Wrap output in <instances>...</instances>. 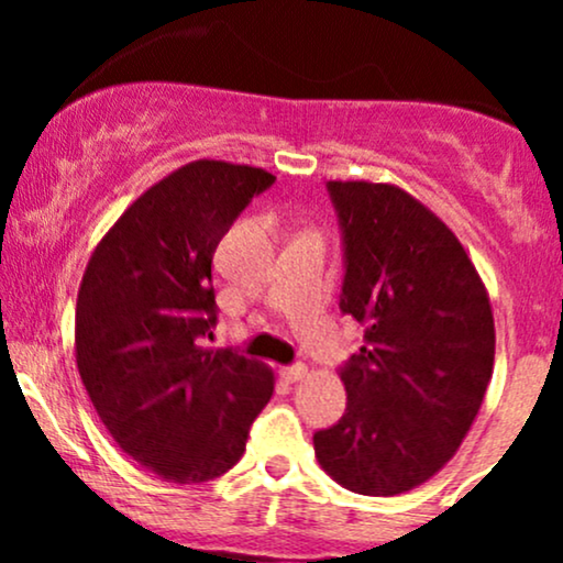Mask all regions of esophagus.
<instances>
[{
	"instance_id": "esophagus-1",
	"label": "esophagus",
	"mask_w": 563,
	"mask_h": 563,
	"mask_svg": "<svg viewBox=\"0 0 563 563\" xmlns=\"http://www.w3.org/2000/svg\"><path fill=\"white\" fill-rule=\"evenodd\" d=\"M303 376H307V367H303V365L280 367V378L286 380V384H296V380H301Z\"/></svg>"
}]
</instances>
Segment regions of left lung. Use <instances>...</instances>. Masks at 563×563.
Segmentation results:
<instances>
[{
	"instance_id": "1",
	"label": "left lung",
	"mask_w": 563,
	"mask_h": 563,
	"mask_svg": "<svg viewBox=\"0 0 563 563\" xmlns=\"http://www.w3.org/2000/svg\"><path fill=\"white\" fill-rule=\"evenodd\" d=\"M344 232L341 312L365 344L341 367L346 412L314 434L341 487L389 497L442 471L479 416L495 320L474 262L448 224L402 187L331 179Z\"/></svg>"
}]
</instances>
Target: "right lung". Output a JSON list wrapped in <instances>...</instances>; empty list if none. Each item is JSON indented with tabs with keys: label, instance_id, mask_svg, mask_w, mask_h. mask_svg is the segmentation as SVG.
Returning a JSON list of instances; mask_svg holds the SVG:
<instances>
[{
	"label": "right lung",
	"instance_id": "1",
	"mask_svg": "<svg viewBox=\"0 0 563 563\" xmlns=\"http://www.w3.org/2000/svg\"><path fill=\"white\" fill-rule=\"evenodd\" d=\"M275 183L269 172L200 158L147 187L102 235L76 299V367L113 442L174 484L241 461L275 373L214 339V251Z\"/></svg>",
	"mask_w": 563,
	"mask_h": 563
}]
</instances>
